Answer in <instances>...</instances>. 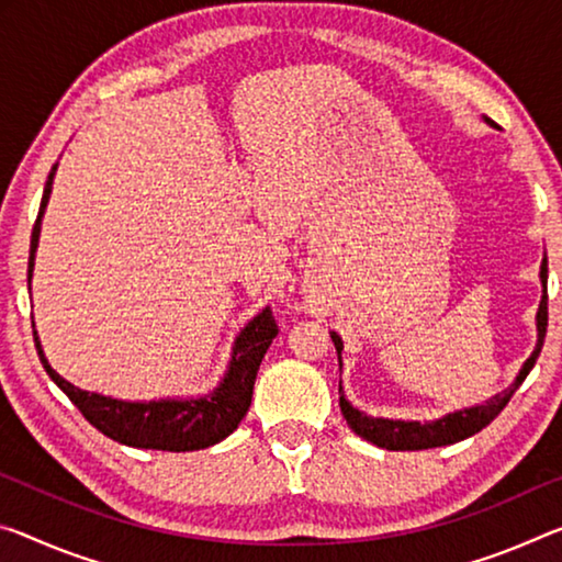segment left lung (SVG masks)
Returning a JSON list of instances; mask_svg holds the SVG:
<instances>
[{
    "label": "left lung",
    "mask_w": 562,
    "mask_h": 562,
    "mask_svg": "<svg viewBox=\"0 0 562 562\" xmlns=\"http://www.w3.org/2000/svg\"><path fill=\"white\" fill-rule=\"evenodd\" d=\"M485 122H490L485 117ZM540 282H542V300L538 307V345L536 350L518 372V378L507 390H503L501 395L490 397L485 405H475V407H465V409H456V413L440 417V420H430V423H417V420H387V417H370L360 413L358 407L350 405V400L345 397L342 385H340V409L345 415L347 425L352 427V432H358L360 438H364L378 448L385 450H427V448H440V445H452L458 440H465L470 435H475L483 430L485 425L495 420L497 415L503 413V407L510 403V397L515 390L522 385V380L528 378V372L536 364L538 355L542 350V340H546V329H548V260H542L540 265ZM337 350V360L342 355V340L337 333H329ZM342 368V360H340Z\"/></svg>",
    "instance_id": "obj_1"
}]
</instances>
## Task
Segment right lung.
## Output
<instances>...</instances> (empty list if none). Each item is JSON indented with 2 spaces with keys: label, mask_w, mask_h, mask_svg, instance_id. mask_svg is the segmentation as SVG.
Returning <instances> with one entry per match:
<instances>
[{
  "label": "right lung",
  "mask_w": 562,
  "mask_h": 562,
  "mask_svg": "<svg viewBox=\"0 0 562 562\" xmlns=\"http://www.w3.org/2000/svg\"><path fill=\"white\" fill-rule=\"evenodd\" d=\"M55 172L57 165L52 167L47 184H44L40 215L32 229L30 282L34 270V252H37L40 245L42 217L44 210H47ZM274 337H278V323H274L272 310L265 307L239 333L225 378H222L220 385L210 395L190 400H149V403H127V400H114L75 387L72 382H67L52 370V364L44 358L37 333H34V345H37V355L47 375L55 380L61 393L72 400L79 413L106 438L130 445V448L190 452L210 448V445L225 440L229 432L237 430L239 420L247 415L249 403H252L257 370H260L267 347L272 345Z\"/></svg>",
  "instance_id": "add662e5"
}]
</instances>
